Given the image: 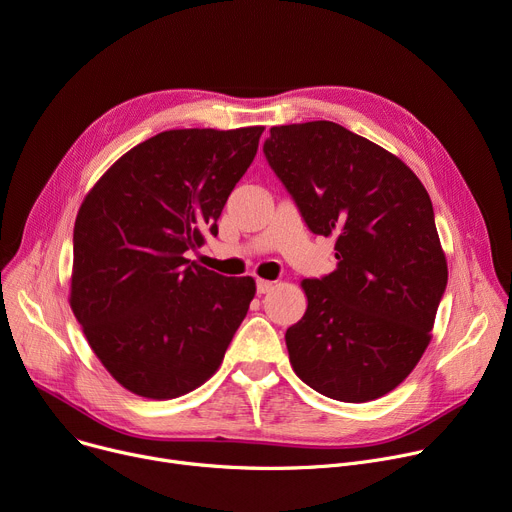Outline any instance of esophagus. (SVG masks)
Here are the masks:
<instances>
[{"label":"esophagus","mask_w":512,"mask_h":512,"mask_svg":"<svg viewBox=\"0 0 512 512\" xmlns=\"http://www.w3.org/2000/svg\"><path fill=\"white\" fill-rule=\"evenodd\" d=\"M272 287H274V283H270V281H264V279H258V281H256V291H258V295H264V293L272 291Z\"/></svg>","instance_id":"esophagus-1"}]
</instances>
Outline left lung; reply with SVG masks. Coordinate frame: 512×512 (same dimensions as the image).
<instances>
[{"label":"left lung","instance_id":"obj_1","mask_svg":"<svg viewBox=\"0 0 512 512\" xmlns=\"http://www.w3.org/2000/svg\"><path fill=\"white\" fill-rule=\"evenodd\" d=\"M264 155L307 227L336 238V270L301 283L293 371L326 398L377 400L424 355L447 287L430 196L400 157L330 121L272 127Z\"/></svg>","mask_w":512,"mask_h":512}]
</instances>
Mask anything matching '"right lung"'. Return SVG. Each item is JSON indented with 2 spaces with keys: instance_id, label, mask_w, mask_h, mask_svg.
Instances as JSON below:
<instances>
[{
  "instance_id": "obj_1",
  "label": "right lung",
  "mask_w": 512,
  "mask_h": 512,
  "mask_svg": "<svg viewBox=\"0 0 512 512\" xmlns=\"http://www.w3.org/2000/svg\"><path fill=\"white\" fill-rule=\"evenodd\" d=\"M264 127L174 129L116 160L73 227L69 305L106 371L149 400L203 385L256 293L184 254L217 235Z\"/></svg>"
}]
</instances>
